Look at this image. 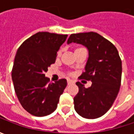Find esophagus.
<instances>
[{"instance_id":"34e87169","label":"esophagus","mask_w":134,"mask_h":134,"mask_svg":"<svg viewBox=\"0 0 134 134\" xmlns=\"http://www.w3.org/2000/svg\"><path fill=\"white\" fill-rule=\"evenodd\" d=\"M67 83H68V85H70V84H71V83H72V81H71V80H68Z\"/></svg>"}]
</instances>
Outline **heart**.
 Returning a JSON list of instances; mask_svg holds the SVG:
<instances>
[{
	"mask_svg": "<svg viewBox=\"0 0 134 134\" xmlns=\"http://www.w3.org/2000/svg\"><path fill=\"white\" fill-rule=\"evenodd\" d=\"M81 48H77L75 50V51H77V50H79V49H81ZM59 54H60V51H59V53H58V55H59Z\"/></svg>",
	"mask_w": 134,
	"mask_h": 134,
	"instance_id": "1",
	"label": "heart"
}]
</instances>
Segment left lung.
<instances>
[{
  "instance_id": "8db88e82",
  "label": "left lung",
  "mask_w": 134,
  "mask_h": 134,
  "mask_svg": "<svg viewBox=\"0 0 134 134\" xmlns=\"http://www.w3.org/2000/svg\"><path fill=\"white\" fill-rule=\"evenodd\" d=\"M71 42L85 46L89 57L80 78L92 81L89 88L77 82L79 92L74 98L75 110L86 119H97L110 110L121 86V60L116 48L97 33L71 34Z\"/></svg>"
}]
</instances>
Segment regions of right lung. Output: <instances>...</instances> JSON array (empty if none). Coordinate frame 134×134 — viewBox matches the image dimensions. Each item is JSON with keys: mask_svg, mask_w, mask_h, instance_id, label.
<instances>
[{"mask_svg": "<svg viewBox=\"0 0 134 134\" xmlns=\"http://www.w3.org/2000/svg\"><path fill=\"white\" fill-rule=\"evenodd\" d=\"M67 36L39 32L25 40L17 51L12 70L14 89L24 109L34 116L52 113L67 86L65 79L49 83L44 75L55 63Z\"/></svg>", "mask_w": 134, "mask_h": 134, "instance_id": "right-lung-1", "label": "right lung"}]
</instances>
